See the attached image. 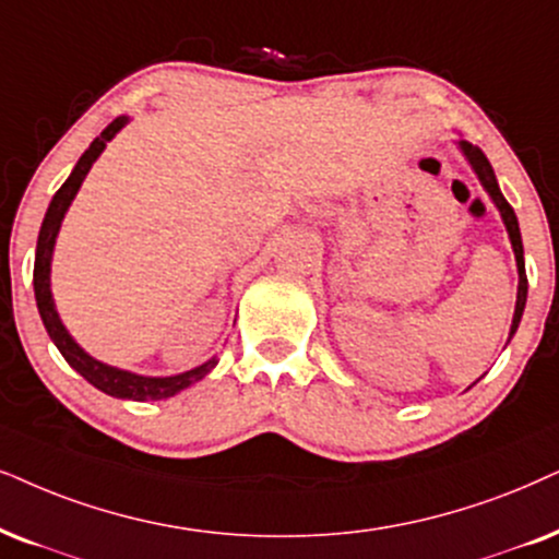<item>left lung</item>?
Listing matches in <instances>:
<instances>
[{
  "label": "left lung",
  "mask_w": 559,
  "mask_h": 559,
  "mask_svg": "<svg viewBox=\"0 0 559 559\" xmlns=\"http://www.w3.org/2000/svg\"><path fill=\"white\" fill-rule=\"evenodd\" d=\"M459 150L464 152V157L469 159L472 169L477 173L479 182H483V188L490 193L492 203H496L500 216H503V224L508 229V237H511V245H513V255H515V265H519V296H515V312H513V322H511V335H508V341L513 337V332L519 330V322H521V314H524V307H526V292H528V281H526V265H524V242H521V229H519V218H515L511 203L506 201L503 193H500L498 188V180H496V173H492V165L487 162V157L483 154V150H477V146H472L469 141H459Z\"/></svg>",
  "instance_id": "1"
}]
</instances>
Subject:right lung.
<instances>
[{
	"mask_svg": "<svg viewBox=\"0 0 559 559\" xmlns=\"http://www.w3.org/2000/svg\"><path fill=\"white\" fill-rule=\"evenodd\" d=\"M129 123V116L116 118L108 129H105L100 136L90 144V150L82 154L76 167L72 169L67 182L56 190L51 206L46 211L44 227H40L38 235V247H35V267H33V288H35V301H38V312L40 320H44L48 335L56 343V348L61 350V356L67 358V364L72 366L76 373H82L84 379L90 381L92 386L110 394V397L118 400H136V402H146V400H167L173 394H178L186 390V386L201 381L206 373L216 366V358L211 361L195 366V369L175 373V377H141V373H131L123 369H116V366H108L97 358H92L90 353H84L80 345L74 343V337L69 335L67 328H63L59 320V312L53 307V296H51V258H53V245H56V235H59L63 214L67 209L72 206L76 190H80L84 175L90 173L92 162L100 157L105 144L116 136L123 126Z\"/></svg>",
	"mask_w": 559,
	"mask_h": 559,
	"instance_id": "1",
	"label": "right lung"
}]
</instances>
